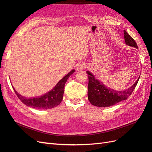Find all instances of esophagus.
<instances>
[{"mask_svg": "<svg viewBox=\"0 0 152 152\" xmlns=\"http://www.w3.org/2000/svg\"><path fill=\"white\" fill-rule=\"evenodd\" d=\"M84 68H85V65H84V64H82H82H79V65L77 66L76 70L77 71H81V70H83Z\"/></svg>", "mask_w": 152, "mask_h": 152, "instance_id": "34e87169", "label": "esophagus"}]
</instances>
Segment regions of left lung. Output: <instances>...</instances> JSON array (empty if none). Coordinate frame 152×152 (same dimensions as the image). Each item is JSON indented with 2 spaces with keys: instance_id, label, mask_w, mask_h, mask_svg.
<instances>
[{
  "instance_id": "left-lung-1",
  "label": "left lung",
  "mask_w": 152,
  "mask_h": 152,
  "mask_svg": "<svg viewBox=\"0 0 152 152\" xmlns=\"http://www.w3.org/2000/svg\"><path fill=\"white\" fill-rule=\"evenodd\" d=\"M124 37L126 44L129 46L138 48L135 40L128 34L126 30H124ZM88 74L89 84L87 96L90 103L98 107H111L119 102L127 99L129 96L134 90L138 82L140 77L135 83L131 87L124 91H116L109 88L102 82H100L89 71L86 72Z\"/></svg>"
}]
</instances>
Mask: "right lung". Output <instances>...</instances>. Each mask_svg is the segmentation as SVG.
<instances>
[{
  "label": "right lung",
  "instance_id": "1",
  "mask_svg": "<svg viewBox=\"0 0 152 152\" xmlns=\"http://www.w3.org/2000/svg\"><path fill=\"white\" fill-rule=\"evenodd\" d=\"M75 70H72L67 75L64 77L63 79L59 80L54 88L46 94L39 97H34L31 98H27L20 94L15 89L13 86L14 91L22 103H23L28 107L35 109H50L57 107L60 104L63 99V96L64 93V89L66 80L72 74L74 73Z\"/></svg>",
  "mask_w": 152,
  "mask_h": 152
}]
</instances>
